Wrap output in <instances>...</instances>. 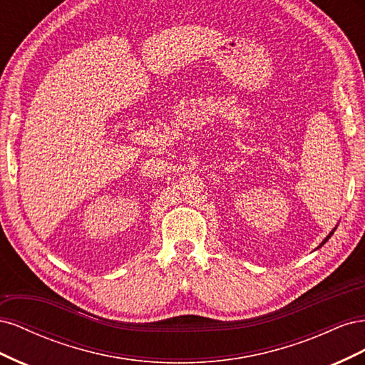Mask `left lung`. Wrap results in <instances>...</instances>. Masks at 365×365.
Listing matches in <instances>:
<instances>
[{"label": "left lung", "mask_w": 365, "mask_h": 365, "mask_svg": "<svg viewBox=\"0 0 365 365\" xmlns=\"http://www.w3.org/2000/svg\"><path fill=\"white\" fill-rule=\"evenodd\" d=\"M332 235H334V231H332V233H330V235H329V236H327V237H326V239L323 240V244H322V245H324V244H326V242H327V240L330 239V236H332ZM322 245H319V247H322Z\"/></svg>", "instance_id": "8db88e82"}]
</instances>
